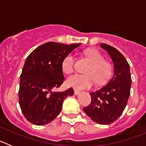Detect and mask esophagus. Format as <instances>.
Listing matches in <instances>:
<instances>
[{"instance_id": "obj_1", "label": "esophagus", "mask_w": 146, "mask_h": 146, "mask_svg": "<svg viewBox=\"0 0 146 146\" xmlns=\"http://www.w3.org/2000/svg\"><path fill=\"white\" fill-rule=\"evenodd\" d=\"M74 94H75V95H78V94H79L80 93V91H78V90H76V89H74Z\"/></svg>"}]
</instances>
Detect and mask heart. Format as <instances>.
<instances>
[{
	"label": "heart",
	"instance_id": "b5f03b06",
	"mask_svg": "<svg viewBox=\"0 0 146 146\" xmlns=\"http://www.w3.org/2000/svg\"><path fill=\"white\" fill-rule=\"evenodd\" d=\"M91 62V65L86 70V74H74L66 80L67 86L75 89L90 88L95 81L98 85L104 84L112 74V66L109 62L104 60V57L97 50H88L85 52ZM74 68V55H67L62 62V69L66 74H70Z\"/></svg>",
	"mask_w": 146,
	"mask_h": 146
}]
</instances>
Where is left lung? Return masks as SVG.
Returning a JSON list of instances; mask_svg holds the SVG:
<instances>
[{"mask_svg":"<svg viewBox=\"0 0 146 146\" xmlns=\"http://www.w3.org/2000/svg\"><path fill=\"white\" fill-rule=\"evenodd\" d=\"M111 58L114 73L106 85L91 93V102L83 108L94 122L102 125L113 123L121 115L130 95L131 78L128 62L115 47L100 44Z\"/></svg>","mask_w":146,"mask_h":146,"instance_id":"8db88e82","label":"left lung"}]
</instances>
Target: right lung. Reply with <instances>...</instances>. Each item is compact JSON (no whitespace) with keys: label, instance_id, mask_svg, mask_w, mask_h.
Listing matches in <instances>:
<instances>
[{"label":"right lung","instance_id":"right-lung-1","mask_svg":"<svg viewBox=\"0 0 146 146\" xmlns=\"http://www.w3.org/2000/svg\"><path fill=\"white\" fill-rule=\"evenodd\" d=\"M80 44L47 42L35 49L26 58L20 75L19 104L29 122L42 126L55 119L73 88L53 91L64 82L62 62Z\"/></svg>","mask_w":146,"mask_h":146}]
</instances>
